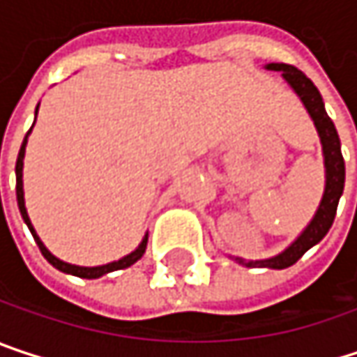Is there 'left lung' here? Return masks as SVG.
I'll list each match as a JSON object with an SVG mask.
<instances>
[{"label": "left lung", "mask_w": 357, "mask_h": 357, "mask_svg": "<svg viewBox=\"0 0 357 357\" xmlns=\"http://www.w3.org/2000/svg\"><path fill=\"white\" fill-rule=\"evenodd\" d=\"M266 70H275L281 72L283 78L289 82V86L298 93V97L302 99V103L306 105L310 117L314 119V126L319 130L322 142V153H324V167H326V185H324V194H322L321 206L314 215V219L310 221V225L304 229V234L285 250L279 256L266 258V260H244V258H236L240 264L246 266H268V268H287L294 262H298L308 250L314 244H319L322 238L328 234L335 215H337V204L339 198L343 194V183H345V161L341 155V142H339V134L335 130V123L331 121V117L324 111L321 93L314 86V82L300 72L298 68L289 66V63H268Z\"/></svg>", "instance_id": "left-lung-1"}]
</instances>
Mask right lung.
Here are the masks:
<instances>
[{"mask_svg": "<svg viewBox=\"0 0 357 357\" xmlns=\"http://www.w3.org/2000/svg\"><path fill=\"white\" fill-rule=\"evenodd\" d=\"M36 111H38V107H36ZM24 149H26V138H24V142H22V146H20L18 161H16V196H18V208H20V215H22L24 223L29 225V229H31V234H33V238H35L36 246H38V250H40V254L47 258V262H49V264H53V266H55V268H59L61 273H70V275H76V277H82V279H97V277H101V275H105V273H111V271L126 268V266H130V264H134L136 260H140V258H142V254H144V250H146L149 236H144L142 244L134 250L132 254L123 256V258H121V260H117V262L103 264V266H76V264H68V262H63V260L55 258L49 250L43 246V242L38 240V236H36L35 229H33V225H31V219H29L26 206H24V190H22V165H24L22 161H24Z\"/></svg>", "mask_w": 357, "mask_h": 357, "instance_id": "obj_1", "label": "right lung"}]
</instances>
